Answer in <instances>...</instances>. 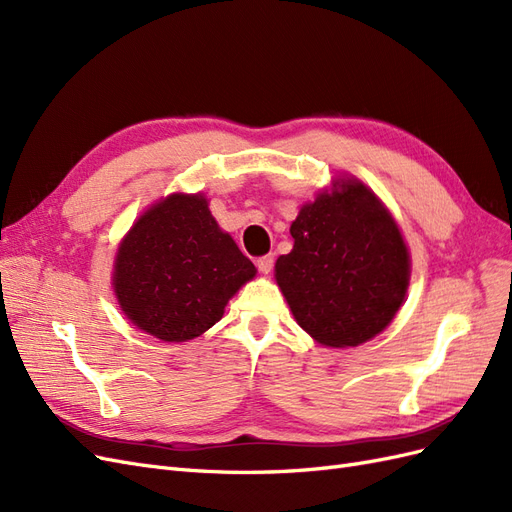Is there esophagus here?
Returning <instances> with one entry per match:
<instances>
[{"instance_id":"1","label":"esophagus","mask_w":512,"mask_h":512,"mask_svg":"<svg viewBox=\"0 0 512 512\" xmlns=\"http://www.w3.org/2000/svg\"><path fill=\"white\" fill-rule=\"evenodd\" d=\"M273 265H275V258H273V254L260 256V258L256 260V267H258V271H260V273H265V275L273 271Z\"/></svg>"}]
</instances>
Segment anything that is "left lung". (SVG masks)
<instances>
[{
	"instance_id": "1",
	"label": "left lung",
	"mask_w": 512,
	"mask_h": 512,
	"mask_svg": "<svg viewBox=\"0 0 512 512\" xmlns=\"http://www.w3.org/2000/svg\"><path fill=\"white\" fill-rule=\"evenodd\" d=\"M294 247L275 280L301 327L324 346H359L389 327L404 303L410 256L380 200L359 181L299 211Z\"/></svg>"
}]
</instances>
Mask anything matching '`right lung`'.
<instances>
[{"instance_id":"add662e5","label":"right lung","mask_w":512,"mask_h":512,"mask_svg":"<svg viewBox=\"0 0 512 512\" xmlns=\"http://www.w3.org/2000/svg\"><path fill=\"white\" fill-rule=\"evenodd\" d=\"M256 267L218 222L203 196H168L123 239L115 262V294L138 329L185 342L224 314L228 299Z\"/></svg>"}]
</instances>
